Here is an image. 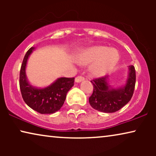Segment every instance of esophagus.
Listing matches in <instances>:
<instances>
[{
    "instance_id": "34e87169",
    "label": "esophagus",
    "mask_w": 156,
    "mask_h": 156,
    "mask_svg": "<svg viewBox=\"0 0 156 156\" xmlns=\"http://www.w3.org/2000/svg\"><path fill=\"white\" fill-rule=\"evenodd\" d=\"M83 80H84V76H78L75 78V82H80Z\"/></svg>"
}]
</instances>
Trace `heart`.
<instances>
[{"instance_id": "obj_1", "label": "heart", "mask_w": 156, "mask_h": 156, "mask_svg": "<svg viewBox=\"0 0 156 156\" xmlns=\"http://www.w3.org/2000/svg\"><path fill=\"white\" fill-rule=\"evenodd\" d=\"M119 59V55L116 50L104 46H95L87 49L80 57L81 63L94 62L91 71L97 76L107 73L116 65Z\"/></svg>"}]
</instances>
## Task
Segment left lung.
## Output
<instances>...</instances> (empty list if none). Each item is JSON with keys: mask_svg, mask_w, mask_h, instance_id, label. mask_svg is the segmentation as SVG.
<instances>
[{"mask_svg": "<svg viewBox=\"0 0 156 156\" xmlns=\"http://www.w3.org/2000/svg\"><path fill=\"white\" fill-rule=\"evenodd\" d=\"M108 76H104L91 81L94 90L89 101L94 109L105 113H113L120 110L133 94L136 84V70L134 66H129L127 83L123 88L111 89L107 84Z\"/></svg>", "mask_w": 156, "mask_h": 156, "instance_id": "8db88e82", "label": "left lung"}]
</instances>
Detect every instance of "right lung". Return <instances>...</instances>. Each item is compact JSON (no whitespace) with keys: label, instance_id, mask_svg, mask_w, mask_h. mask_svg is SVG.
<instances>
[{"label":"right lung","instance_id":"right-lung-1","mask_svg":"<svg viewBox=\"0 0 156 156\" xmlns=\"http://www.w3.org/2000/svg\"><path fill=\"white\" fill-rule=\"evenodd\" d=\"M34 48L27 50L23 58L20 72L19 84L23 99L28 106L40 114H53L61 108L68 91L74 86V78L62 77L44 89L30 86L25 75V67Z\"/></svg>","mask_w":156,"mask_h":156}]
</instances>
